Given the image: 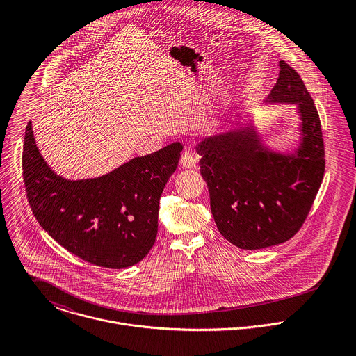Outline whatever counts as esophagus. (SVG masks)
Instances as JSON below:
<instances>
[{
  "mask_svg": "<svg viewBox=\"0 0 356 356\" xmlns=\"http://www.w3.org/2000/svg\"><path fill=\"white\" fill-rule=\"evenodd\" d=\"M197 164V157L191 152L189 149H186L181 156V165L185 168H192Z\"/></svg>",
  "mask_w": 356,
  "mask_h": 356,
  "instance_id": "obj_1",
  "label": "esophagus"
}]
</instances>
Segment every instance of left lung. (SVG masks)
Listing matches in <instances>:
<instances>
[{
	"label": "left lung",
	"instance_id": "obj_1",
	"mask_svg": "<svg viewBox=\"0 0 356 356\" xmlns=\"http://www.w3.org/2000/svg\"><path fill=\"white\" fill-rule=\"evenodd\" d=\"M280 68L268 102L298 105L303 137L295 154L264 149L252 127L208 137L197 145L216 227L241 250L291 240L303 226L325 174L315 104L296 70L284 60Z\"/></svg>",
	"mask_w": 356,
	"mask_h": 356
}]
</instances>
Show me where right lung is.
Segmentation results:
<instances>
[{"mask_svg":"<svg viewBox=\"0 0 356 356\" xmlns=\"http://www.w3.org/2000/svg\"><path fill=\"white\" fill-rule=\"evenodd\" d=\"M182 149L174 143L99 178L70 181L47 164L29 122L22 156L27 200L42 229L68 252L96 266L124 268L152 250L160 196Z\"/></svg>","mask_w":356,"mask_h":356,"instance_id":"add662e5","label":"right lung"}]
</instances>
